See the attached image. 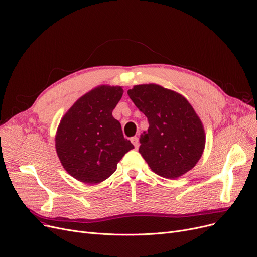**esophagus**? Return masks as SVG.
Returning <instances> with one entry per match:
<instances>
[{"label":"esophagus","instance_id":"34e87169","mask_svg":"<svg viewBox=\"0 0 257 257\" xmlns=\"http://www.w3.org/2000/svg\"><path fill=\"white\" fill-rule=\"evenodd\" d=\"M131 142H132V144H133V145H135L136 149H138V148H139V146H140V144H139V139H138V137H133V138L131 139Z\"/></svg>","mask_w":257,"mask_h":257}]
</instances>
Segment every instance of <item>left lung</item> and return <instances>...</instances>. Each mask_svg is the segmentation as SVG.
<instances>
[{
	"instance_id": "left-lung-1",
	"label": "left lung",
	"mask_w": 257,
	"mask_h": 257,
	"mask_svg": "<svg viewBox=\"0 0 257 257\" xmlns=\"http://www.w3.org/2000/svg\"><path fill=\"white\" fill-rule=\"evenodd\" d=\"M128 95L149 121L139 151L151 170L170 180L190 171L202 158L206 135L187 98L156 84L133 86Z\"/></svg>"
}]
</instances>
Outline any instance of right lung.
Here are the masks:
<instances>
[{"label": "right lung", "mask_w": 257, "mask_h": 257, "mask_svg": "<svg viewBox=\"0 0 257 257\" xmlns=\"http://www.w3.org/2000/svg\"><path fill=\"white\" fill-rule=\"evenodd\" d=\"M124 90L99 85L81 96L62 117L55 150L64 169L85 184H98L113 174L117 163L135 146L122 136L112 111Z\"/></svg>", "instance_id": "obj_1"}]
</instances>
